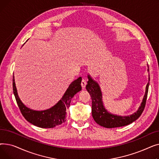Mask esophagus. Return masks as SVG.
Instances as JSON below:
<instances>
[{
    "mask_svg": "<svg viewBox=\"0 0 159 159\" xmlns=\"http://www.w3.org/2000/svg\"><path fill=\"white\" fill-rule=\"evenodd\" d=\"M81 86H82V88H85V87H86V81L84 79H83L82 80Z\"/></svg>",
    "mask_w": 159,
    "mask_h": 159,
    "instance_id": "obj_1",
    "label": "esophagus"
}]
</instances>
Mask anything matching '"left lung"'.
Returning <instances> with one entry per match:
<instances>
[{"label": "left lung", "instance_id": "8db88e82", "mask_svg": "<svg viewBox=\"0 0 159 159\" xmlns=\"http://www.w3.org/2000/svg\"><path fill=\"white\" fill-rule=\"evenodd\" d=\"M148 71H149V66L148 65ZM89 80L86 88L88 93L91 95L92 101V107L91 112L94 120L100 126L106 128H113L122 127L135 121L143 113L146 106L147 96L148 93V88L149 85V75L148 78V83L146 87V92L138 110L133 114L128 116H119L117 115L111 114L108 112L104 106L102 102V95L98 83L92 79L88 75Z\"/></svg>", "mask_w": 159, "mask_h": 159}]
</instances>
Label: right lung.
Segmentation results:
<instances>
[{
    "instance_id": "right-lung-1",
    "label": "right lung",
    "mask_w": 159,
    "mask_h": 159,
    "mask_svg": "<svg viewBox=\"0 0 159 159\" xmlns=\"http://www.w3.org/2000/svg\"><path fill=\"white\" fill-rule=\"evenodd\" d=\"M82 78L72 82L62 98L54 106L46 110L35 111L25 106L18 95L14 75H13V90L16 103L22 115L27 121L42 128H53L66 120V110L69 108L71 98L82 89Z\"/></svg>"
}]
</instances>
